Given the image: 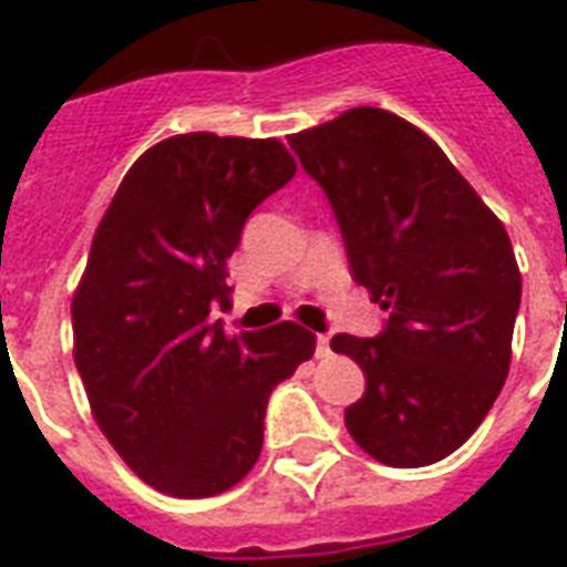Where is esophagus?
Returning <instances> with one entry per match:
<instances>
[{"label": "esophagus", "instance_id": "esophagus-1", "mask_svg": "<svg viewBox=\"0 0 567 567\" xmlns=\"http://www.w3.org/2000/svg\"><path fill=\"white\" fill-rule=\"evenodd\" d=\"M332 350H329V336H318V359H323V355H329Z\"/></svg>", "mask_w": 567, "mask_h": 567}]
</instances>
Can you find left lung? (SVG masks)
I'll use <instances>...</instances> for the list:
<instances>
[{
  "label": "left lung",
  "instance_id": "obj_1",
  "mask_svg": "<svg viewBox=\"0 0 567 567\" xmlns=\"http://www.w3.org/2000/svg\"><path fill=\"white\" fill-rule=\"evenodd\" d=\"M288 144L327 190L353 279L388 309L377 338H332L368 379L347 432L382 465H432L474 435L509 373V235L441 146L391 111L359 105Z\"/></svg>",
  "mask_w": 567,
  "mask_h": 567
}]
</instances>
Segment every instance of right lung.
Masks as SVG:
<instances>
[{"label":"right lung","instance_id":"right-lung-1","mask_svg":"<svg viewBox=\"0 0 567 567\" xmlns=\"http://www.w3.org/2000/svg\"><path fill=\"white\" fill-rule=\"evenodd\" d=\"M276 137L173 135L120 182L73 293V359L93 421L155 492L214 497L252 471L267 396L315 355L293 320L226 336V261L249 212L291 182Z\"/></svg>","mask_w":567,"mask_h":567}]
</instances>
